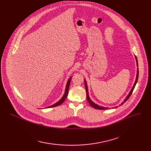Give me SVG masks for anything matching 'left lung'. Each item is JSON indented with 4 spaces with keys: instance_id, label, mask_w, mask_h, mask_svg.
Masks as SVG:
<instances>
[{
    "instance_id": "8db88e82",
    "label": "left lung",
    "mask_w": 151,
    "mask_h": 151,
    "mask_svg": "<svg viewBox=\"0 0 151 151\" xmlns=\"http://www.w3.org/2000/svg\"><path fill=\"white\" fill-rule=\"evenodd\" d=\"M135 59H136V61H137V67H138V60H137V57H136V56H135ZM138 73H139V71H138V68H137V73L136 80H135V81H134V84H133V88H132L131 91H130V92H129L128 96H127L126 98L124 99V101H122V102L121 103V104L119 105V106L122 105L124 104V103H125L127 100L129 99V97H130V96H131L132 92H133V89H134V87H135L136 84H137V83L138 79ZM84 84H85V88H86V98H87V100H88V102H89V104H90V105H91V106L93 107L94 108L97 109H108L107 107H104V106H99V105H98L97 104H95V103H93V102L91 100V99H90V97H89V96L88 85H87V83H86V81L85 80H84ZM117 106H116V107H114V108H117Z\"/></svg>"
}]
</instances>
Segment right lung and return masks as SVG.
<instances>
[{
    "mask_svg": "<svg viewBox=\"0 0 151 151\" xmlns=\"http://www.w3.org/2000/svg\"><path fill=\"white\" fill-rule=\"evenodd\" d=\"M71 78H72V76L70 77V78L68 79V81H67V84H66V88H65V93H64V94H63V97H62V99H61L59 101H58L57 103H55V104H54V105H51V106H47V107H46V108H53V107H55V106H59V105H61V104H62V103L65 101V100L66 99V98H67V96H68V88H69V86H70V81H71Z\"/></svg>",
    "mask_w": 151,
    "mask_h": 151,
    "instance_id": "right-lung-1",
    "label": "right lung"
}]
</instances>
